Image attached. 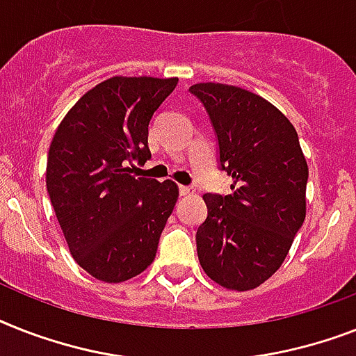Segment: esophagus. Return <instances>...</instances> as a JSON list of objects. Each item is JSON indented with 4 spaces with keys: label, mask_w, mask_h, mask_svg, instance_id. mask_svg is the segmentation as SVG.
Masks as SVG:
<instances>
[{
    "label": "esophagus",
    "mask_w": 356,
    "mask_h": 356,
    "mask_svg": "<svg viewBox=\"0 0 356 356\" xmlns=\"http://www.w3.org/2000/svg\"><path fill=\"white\" fill-rule=\"evenodd\" d=\"M193 190L188 186H179V195H183V197H188V195H192Z\"/></svg>",
    "instance_id": "1"
}]
</instances>
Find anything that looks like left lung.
<instances>
[{
  "instance_id": "obj_1",
  "label": "left lung",
  "mask_w": 356,
  "mask_h": 356,
  "mask_svg": "<svg viewBox=\"0 0 356 356\" xmlns=\"http://www.w3.org/2000/svg\"><path fill=\"white\" fill-rule=\"evenodd\" d=\"M190 93L207 108L234 190L203 195L199 263L221 287L250 291L282 267L303 225L307 161L293 124L259 95L216 82L195 83Z\"/></svg>"
}]
</instances>
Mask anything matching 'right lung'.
Listing matches in <instances>:
<instances>
[{
	"mask_svg": "<svg viewBox=\"0 0 356 356\" xmlns=\"http://www.w3.org/2000/svg\"><path fill=\"white\" fill-rule=\"evenodd\" d=\"M179 78L113 76L89 89L58 126L45 183L74 261L93 278L120 283L152 265L177 203V184L135 177L146 163L153 113Z\"/></svg>",
	"mask_w": 356,
	"mask_h": 356,
	"instance_id": "obj_1",
	"label": "right lung"
}]
</instances>
